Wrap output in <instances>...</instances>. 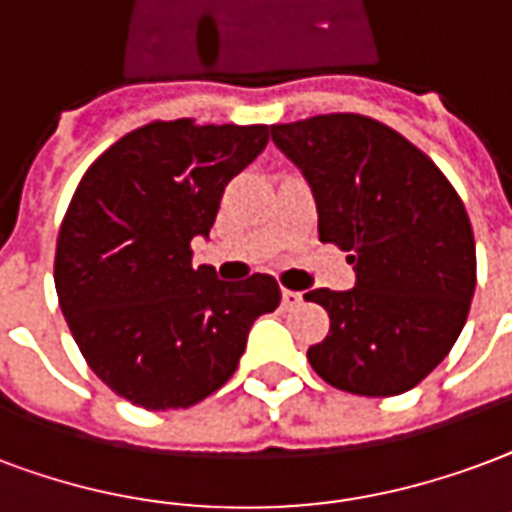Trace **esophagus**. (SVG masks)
I'll use <instances>...</instances> for the list:
<instances>
[{
    "label": "esophagus",
    "instance_id": "34e87169",
    "mask_svg": "<svg viewBox=\"0 0 512 512\" xmlns=\"http://www.w3.org/2000/svg\"><path fill=\"white\" fill-rule=\"evenodd\" d=\"M304 301V295L301 293H295V290H282V306L285 309H293V306H298Z\"/></svg>",
    "mask_w": 512,
    "mask_h": 512
}]
</instances>
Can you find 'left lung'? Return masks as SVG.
Wrapping results in <instances>:
<instances>
[{
  "instance_id": "left-lung-1",
  "label": "left lung",
  "mask_w": 512,
  "mask_h": 512,
  "mask_svg": "<svg viewBox=\"0 0 512 512\" xmlns=\"http://www.w3.org/2000/svg\"><path fill=\"white\" fill-rule=\"evenodd\" d=\"M317 203V233L355 271L352 290H309L331 328L306 358L328 385L399 396L453 350L478 282L467 208L445 173L388 124L320 113L271 124Z\"/></svg>"
}]
</instances>
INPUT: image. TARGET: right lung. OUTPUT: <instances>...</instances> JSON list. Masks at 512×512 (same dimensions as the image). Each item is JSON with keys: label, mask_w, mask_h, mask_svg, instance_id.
Segmentation results:
<instances>
[{"label": "right lung", "mask_w": 512, "mask_h": 512, "mask_svg": "<svg viewBox=\"0 0 512 512\" xmlns=\"http://www.w3.org/2000/svg\"><path fill=\"white\" fill-rule=\"evenodd\" d=\"M268 143V124L151 121L83 173L59 227L54 282L78 350L143 410H187L225 385L249 328L274 312V276L222 282L192 268L227 181Z\"/></svg>", "instance_id": "1"}]
</instances>
